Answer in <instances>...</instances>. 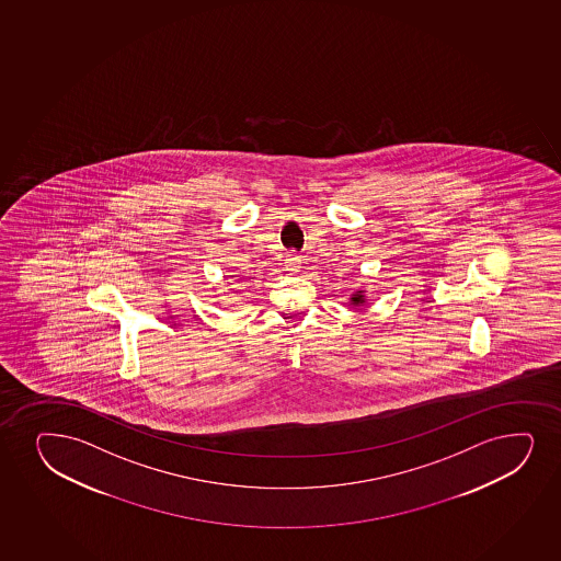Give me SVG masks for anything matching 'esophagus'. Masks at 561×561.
I'll return each instance as SVG.
<instances>
[{
  "mask_svg": "<svg viewBox=\"0 0 561 561\" xmlns=\"http://www.w3.org/2000/svg\"><path fill=\"white\" fill-rule=\"evenodd\" d=\"M284 265H286V270L296 273V271H299V267H301V257L296 256V254H288L286 260H284Z\"/></svg>",
  "mask_w": 561,
  "mask_h": 561,
  "instance_id": "34e87169",
  "label": "esophagus"
}]
</instances>
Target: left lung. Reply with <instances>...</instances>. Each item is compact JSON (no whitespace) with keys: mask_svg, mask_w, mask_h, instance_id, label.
Returning a JSON list of instances; mask_svg holds the SVG:
<instances>
[{"mask_svg":"<svg viewBox=\"0 0 561 561\" xmlns=\"http://www.w3.org/2000/svg\"><path fill=\"white\" fill-rule=\"evenodd\" d=\"M350 301H352V307H354V309H359L360 305L365 304V301H367V299H365V291L363 290H359V291H355L354 296H352V299H350Z\"/></svg>","mask_w":561,"mask_h":561,"instance_id":"obj_1","label":"left lung"}]
</instances>
